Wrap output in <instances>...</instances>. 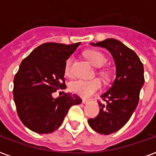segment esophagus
Masks as SVG:
<instances>
[{
  "mask_svg": "<svg viewBox=\"0 0 156 156\" xmlns=\"http://www.w3.org/2000/svg\"><path fill=\"white\" fill-rule=\"evenodd\" d=\"M90 100H83V104H87L88 102H89Z\"/></svg>",
  "mask_w": 156,
  "mask_h": 156,
  "instance_id": "1",
  "label": "esophagus"
}]
</instances>
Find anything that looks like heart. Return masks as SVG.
I'll return each mask as SVG.
<instances>
[{
    "instance_id": "b5f03b06",
    "label": "heart",
    "mask_w": 156,
    "mask_h": 156,
    "mask_svg": "<svg viewBox=\"0 0 156 156\" xmlns=\"http://www.w3.org/2000/svg\"><path fill=\"white\" fill-rule=\"evenodd\" d=\"M85 56L90 61V63L95 67H102L107 61L105 55L99 50H88L85 52ZM72 63H73V58L69 57L66 60L65 65V72L67 75H69L72 72ZM99 73L104 79L108 78L109 74L106 70L100 69ZM101 87H102V83L99 78H94L91 80L76 79L72 81L69 85L70 90L73 93L80 95L82 97H89L90 95L100 90Z\"/></svg>"
}]
</instances>
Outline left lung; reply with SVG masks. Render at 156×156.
Masks as SVG:
<instances>
[{"label":"left lung","mask_w":156,"mask_h":156,"mask_svg":"<svg viewBox=\"0 0 156 156\" xmlns=\"http://www.w3.org/2000/svg\"><path fill=\"white\" fill-rule=\"evenodd\" d=\"M105 48L113 56L116 69L114 83L101 98L106 104L98 101L100 112L88 120L91 128L101 134H110L126 125L137 108L144 83V69L138 55L119 40L108 39L91 44Z\"/></svg>","instance_id":"obj_1"}]
</instances>
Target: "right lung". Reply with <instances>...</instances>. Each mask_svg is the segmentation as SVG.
<instances>
[{
    "label": "right lung",
    "instance_id": "1",
    "mask_svg": "<svg viewBox=\"0 0 156 156\" xmlns=\"http://www.w3.org/2000/svg\"><path fill=\"white\" fill-rule=\"evenodd\" d=\"M80 43H45L20 64L13 79V100L23 125L38 133H49L61 126L71 106L82 103L77 95L53 93L66 89L65 65Z\"/></svg>",
    "mask_w": 156,
    "mask_h": 156
}]
</instances>
